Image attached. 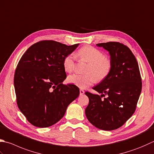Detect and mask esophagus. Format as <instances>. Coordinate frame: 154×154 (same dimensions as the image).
<instances>
[{
  "label": "esophagus",
  "mask_w": 154,
  "mask_h": 154,
  "mask_svg": "<svg viewBox=\"0 0 154 154\" xmlns=\"http://www.w3.org/2000/svg\"><path fill=\"white\" fill-rule=\"evenodd\" d=\"M85 91H84V90H82V89H80V95L81 96V95H83L84 94H85Z\"/></svg>",
  "instance_id": "esophagus-1"
}]
</instances>
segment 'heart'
Masks as SVG:
<instances>
[{
    "label": "heart",
    "mask_w": 154,
    "mask_h": 154,
    "mask_svg": "<svg viewBox=\"0 0 154 154\" xmlns=\"http://www.w3.org/2000/svg\"><path fill=\"white\" fill-rule=\"evenodd\" d=\"M78 56L80 60L89 63L86 69L88 74H72L68 77L69 83L85 89L94 84L96 80L101 82L108 76L112 68V62L104 56L103 51L92 46L86 45L78 51ZM63 67L68 73L73 72L76 68V57L73 54H68L63 60Z\"/></svg>",
    "instance_id": "b5f03b06"
}]
</instances>
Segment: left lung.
Here are the masks:
<instances>
[{
    "instance_id": "1",
    "label": "left lung",
    "mask_w": 154,
    "mask_h": 154,
    "mask_svg": "<svg viewBox=\"0 0 154 154\" xmlns=\"http://www.w3.org/2000/svg\"><path fill=\"white\" fill-rule=\"evenodd\" d=\"M97 45L109 52L112 68L93 88L100 96L85 92L89 98L85 114L97 128L111 131L121 127L134 113L141 92V78L137 60L127 46L115 42Z\"/></svg>"
}]
</instances>
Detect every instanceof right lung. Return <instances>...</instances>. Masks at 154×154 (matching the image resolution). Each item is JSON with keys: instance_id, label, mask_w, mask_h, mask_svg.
Listing matches in <instances>:
<instances>
[{"instance_id": "right-lung-1", "label": "right lung", "mask_w": 154, "mask_h": 154, "mask_svg": "<svg viewBox=\"0 0 154 154\" xmlns=\"http://www.w3.org/2000/svg\"><path fill=\"white\" fill-rule=\"evenodd\" d=\"M79 45H67L53 40L32 45L23 55L14 76L17 103L27 121L37 127L53 125L79 96L76 85H65L63 58Z\"/></svg>"}]
</instances>
